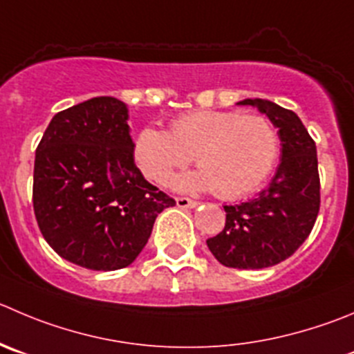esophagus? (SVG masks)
<instances>
[{"label":"esophagus","instance_id":"1","mask_svg":"<svg viewBox=\"0 0 354 354\" xmlns=\"http://www.w3.org/2000/svg\"><path fill=\"white\" fill-rule=\"evenodd\" d=\"M175 201H177V207L179 208H194L198 205V201L191 200V198H175Z\"/></svg>","mask_w":354,"mask_h":354}]
</instances>
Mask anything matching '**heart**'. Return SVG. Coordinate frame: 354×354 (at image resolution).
I'll return each instance as SVG.
<instances>
[{
	"instance_id": "obj_1",
	"label": "heart",
	"mask_w": 354,
	"mask_h": 354,
	"mask_svg": "<svg viewBox=\"0 0 354 354\" xmlns=\"http://www.w3.org/2000/svg\"><path fill=\"white\" fill-rule=\"evenodd\" d=\"M280 154L278 132L261 114L189 111L175 116L170 130L147 127L136 137L137 167L153 183L165 184L194 158L200 170L175 179L179 189H214L238 200L257 191Z\"/></svg>"
}]
</instances>
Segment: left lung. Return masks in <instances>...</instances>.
Instances as JSON below:
<instances>
[{"instance_id": "obj_1", "label": "left lung", "mask_w": 354, "mask_h": 354, "mask_svg": "<svg viewBox=\"0 0 354 354\" xmlns=\"http://www.w3.org/2000/svg\"><path fill=\"white\" fill-rule=\"evenodd\" d=\"M271 120L281 140V161L254 200L225 205L224 230L207 245L225 268L262 269L290 257L311 233L319 210L316 144L297 114L271 100L245 99Z\"/></svg>"}]
</instances>
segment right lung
I'll return each instance as SVG.
<instances>
[{"label": "right lung", "instance_id": "obj_1", "mask_svg": "<svg viewBox=\"0 0 354 354\" xmlns=\"http://www.w3.org/2000/svg\"><path fill=\"white\" fill-rule=\"evenodd\" d=\"M127 121V104L93 97L57 113L36 149L39 231L60 257L93 271L132 264L158 214L175 205L137 168Z\"/></svg>", "mask_w": 354, "mask_h": 354}]
</instances>
